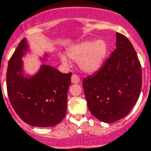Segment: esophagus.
<instances>
[{
    "label": "esophagus",
    "instance_id": "34e87169",
    "mask_svg": "<svg viewBox=\"0 0 151 151\" xmlns=\"http://www.w3.org/2000/svg\"><path fill=\"white\" fill-rule=\"evenodd\" d=\"M71 81L73 84L79 83L80 82V78H79V76L77 75V74H73L72 77H71Z\"/></svg>",
    "mask_w": 151,
    "mask_h": 151
}]
</instances>
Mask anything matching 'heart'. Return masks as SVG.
<instances>
[{
  "instance_id": "obj_1",
  "label": "heart",
  "mask_w": 151,
  "mask_h": 151,
  "mask_svg": "<svg viewBox=\"0 0 151 151\" xmlns=\"http://www.w3.org/2000/svg\"><path fill=\"white\" fill-rule=\"evenodd\" d=\"M107 53V44L104 40L95 42L85 41L76 45L68 51V56L71 59L80 61V67L86 73H93L97 70L103 63ZM61 60L66 64L67 59L61 55Z\"/></svg>"
}]
</instances>
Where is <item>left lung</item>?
Segmentation results:
<instances>
[{"mask_svg": "<svg viewBox=\"0 0 151 151\" xmlns=\"http://www.w3.org/2000/svg\"><path fill=\"white\" fill-rule=\"evenodd\" d=\"M116 47L100 70L82 81L89 111L104 123L126 116L142 88L141 64L129 40L117 32Z\"/></svg>", "mask_w": 151, "mask_h": 151, "instance_id": "8db88e82", "label": "left lung"}]
</instances>
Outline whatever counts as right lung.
<instances>
[{"mask_svg": "<svg viewBox=\"0 0 151 151\" xmlns=\"http://www.w3.org/2000/svg\"><path fill=\"white\" fill-rule=\"evenodd\" d=\"M27 50L24 39L9 59L6 75L9 101L26 124L41 127L55 126L65 116L72 73H63L50 65H42L35 75L24 77L21 58Z\"/></svg>", "mask_w": 151, "mask_h": 151, "instance_id": "add662e5", "label": "right lung"}]
</instances>
